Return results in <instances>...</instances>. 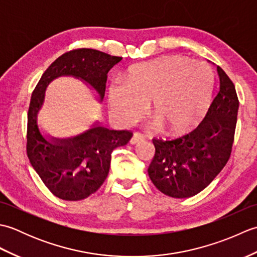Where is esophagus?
<instances>
[{"mask_svg": "<svg viewBox=\"0 0 257 257\" xmlns=\"http://www.w3.org/2000/svg\"><path fill=\"white\" fill-rule=\"evenodd\" d=\"M143 140H145V136L143 134L134 133L132 139H130V144L136 145V144H138V143H140V141H143Z\"/></svg>", "mask_w": 257, "mask_h": 257, "instance_id": "34e87169", "label": "esophagus"}]
</instances>
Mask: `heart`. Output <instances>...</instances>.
Here are the masks:
<instances>
[{
	"label": "heart",
	"instance_id": "b5f03b06",
	"mask_svg": "<svg viewBox=\"0 0 257 257\" xmlns=\"http://www.w3.org/2000/svg\"><path fill=\"white\" fill-rule=\"evenodd\" d=\"M213 75L203 62L168 56L141 63L108 86L110 116L128 123L140 116L145 103L170 134L184 133L206 110L211 100Z\"/></svg>",
	"mask_w": 257,
	"mask_h": 257
}]
</instances>
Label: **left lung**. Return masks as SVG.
Here are the masks:
<instances>
[{
  "label": "left lung",
  "mask_w": 257,
  "mask_h": 257,
  "mask_svg": "<svg viewBox=\"0 0 257 257\" xmlns=\"http://www.w3.org/2000/svg\"><path fill=\"white\" fill-rule=\"evenodd\" d=\"M219 89L204 119L192 132L174 139H152L156 154L148 168L152 183L171 198H190L205 189L230 159L238 98L220 66Z\"/></svg>",
  "instance_id": "8db88e82"
}]
</instances>
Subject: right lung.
Returning <instances> with one entry per match:
<instances>
[{
    "mask_svg": "<svg viewBox=\"0 0 257 257\" xmlns=\"http://www.w3.org/2000/svg\"><path fill=\"white\" fill-rule=\"evenodd\" d=\"M121 59L91 48L73 50L51 64L33 90L27 112V157L47 189L59 199L79 201L95 193L108 176L112 150L127 145L133 133L95 123L75 137L46 139L38 128L37 113L47 86L61 76H73L94 88L101 100L107 74Z\"/></svg>",
    "mask_w": 257,
    "mask_h": 257,
    "instance_id": "1",
    "label": "right lung"
}]
</instances>
